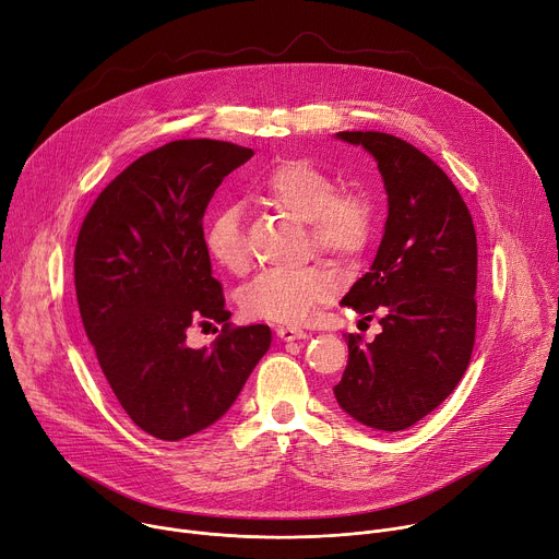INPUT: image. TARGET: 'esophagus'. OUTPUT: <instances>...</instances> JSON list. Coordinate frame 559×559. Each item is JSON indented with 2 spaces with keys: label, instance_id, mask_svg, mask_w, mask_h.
Instances as JSON below:
<instances>
[{
  "label": "esophagus",
  "instance_id": "obj_1",
  "mask_svg": "<svg viewBox=\"0 0 559 559\" xmlns=\"http://www.w3.org/2000/svg\"><path fill=\"white\" fill-rule=\"evenodd\" d=\"M276 334L283 342H294V340H306L308 337V332L301 330V328H296V325H278Z\"/></svg>",
  "mask_w": 559,
  "mask_h": 559
}]
</instances>
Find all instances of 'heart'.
Masks as SVG:
<instances>
[{"label":"heart","instance_id":"obj_1","mask_svg":"<svg viewBox=\"0 0 559 559\" xmlns=\"http://www.w3.org/2000/svg\"><path fill=\"white\" fill-rule=\"evenodd\" d=\"M255 193L306 222L308 245L334 258H355L376 227L373 204L357 191H337V179L308 159H285L253 183ZM213 263L242 276L251 265L242 215L236 204L217 206L204 227ZM340 289V274L314 263L301 270H274L255 276L238 292V308L249 319L301 323Z\"/></svg>","mask_w":559,"mask_h":559}]
</instances>
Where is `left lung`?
<instances>
[{"label": "left lung", "mask_w": 559, "mask_h": 559, "mask_svg": "<svg viewBox=\"0 0 559 559\" xmlns=\"http://www.w3.org/2000/svg\"><path fill=\"white\" fill-rule=\"evenodd\" d=\"M378 162L389 195L373 265L342 306L373 319L370 344L348 334V364L334 384L344 412L380 431L416 425L465 376L476 332V231L452 179L425 153L386 132H337Z\"/></svg>", "instance_id": "left-lung-1"}]
</instances>
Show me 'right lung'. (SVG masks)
<instances>
[{"mask_svg": "<svg viewBox=\"0 0 559 559\" xmlns=\"http://www.w3.org/2000/svg\"><path fill=\"white\" fill-rule=\"evenodd\" d=\"M251 147L179 139L132 162L96 198L73 253L87 340L130 420L159 440L225 416L272 344L270 325L231 328L211 274L204 211ZM222 322L211 349L185 346L191 324Z\"/></svg>", "mask_w": 559, "mask_h": 559, "instance_id": "right-lung-1", "label": "right lung"}]
</instances>
